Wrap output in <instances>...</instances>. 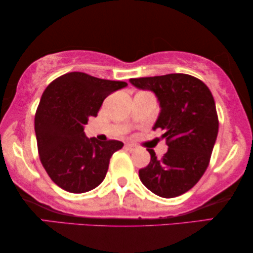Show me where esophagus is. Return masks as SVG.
Masks as SVG:
<instances>
[{
	"instance_id": "34e87169",
	"label": "esophagus",
	"mask_w": 253,
	"mask_h": 253,
	"mask_svg": "<svg viewBox=\"0 0 253 253\" xmlns=\"http://www.w3.org/2000/svg\"><path fill=\"white\" fill-rule=\"evenodd\" d=\"M126 148L127 151L132 152V151H134L137 148V145H134V144H126Z\"/></svg>"
}]
</instances>
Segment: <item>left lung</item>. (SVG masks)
<instances>
[{
	"mask_svg": "<svg viewBox=\"0 0 253 253\" xmlns=\"http://www.w3.org/2000/svg\"><path fill=\"white\" fill-rule=\"evenodd\" d=\"M141 89L153 91L161 112L153 129L164 131L168 151L158 159L147 148L151 161L139 169V178L162 198H174L193 188L210 165L219 119L214 98L205 83L186 74L131 78Z\"/></svg>",
	"mask_w": 253,
	"mask_h": 253,
	"instance_id": "obj_1",
	"label": "left lung"
}]
</instances>
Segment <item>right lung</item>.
Returning a JSON list of instances; mask_svg holds the SVG:
<instances>
[{
    "label": "right lung",
    "instance_id": "obj_1",
    "mask_svg": "<svg viewBox=\"0 0 253 253\" xmlns=\"http://www.w3.org/2000/svg\"><path fill=\"white\" fill-rule=\"evenodd\" d=\"M126 85L76 71L43 91L34 117L39 158L51 181L65 191L87 192L105 179L110 158L123 143L87 138L84 126L98 115L107 96Z\"/></svg>",
    "mask_w": 253,
    "mask_h": 253
}]
</instances>
